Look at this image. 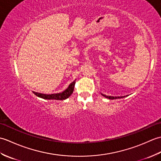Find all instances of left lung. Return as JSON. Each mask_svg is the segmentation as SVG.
Returning <instances> with one entry per match:
<instances>
[{"label":"left lung","instance_id":"8db88e82","mask_svg":"<svg viewBox=\"0 0 161 161\" xmlns=\"http://www.w3.org/2000/svg\"><path fill=\"white\" fill-rule=\"evenodd\" d=\"M102 96L105 97L106 98H108L109 100H114V99H119V98H123V97H125L126 96H127V95H126V96H121V97H114V96H108V95H106L103 93H101Z\"/></svg>","mask_w":161,"mask_h":161}]
</instances>
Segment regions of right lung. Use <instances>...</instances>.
<instances>
[{"mask_svg":"<svg viewBox=\"0 0 161 161\" xmlns=\"http://www.w3.org/2000/svg\"><path fill=\"white\" fill-rule=\"evenodd\" d=\"M75 80L72 82L66 90L61 93H53V94H43L37 92L33 91V93L36 95L37 97L43 98L44 100H64L69 97L72 93H73L74 87L75 84Z\"/></svg>","mask_w":161,"mask_h":161,"instance_id":"obj_1","label":"right lung"}]
</instances>
